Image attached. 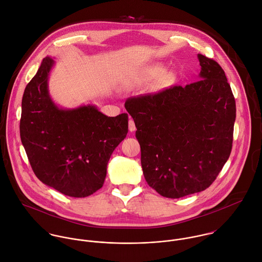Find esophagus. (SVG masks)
<instances>
[{"label":"esophagus","mask_w":262,"mask_h":262,"mask_svg":"<svg viewBox=\"0 0 262 262\" xmlns=\"http://www.w3.org/2000/svg\"><path fill=\"white\" fill-rule=\"evenodd\" d=\"M128 129H129V132H135L136 130V124H135V121L133 119H129V121H128Z\"/></svg>","instance_id":"1"}]
</instances>
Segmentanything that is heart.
<instances>
[{"instance_id":"heart-1","label":"heart","mask_w":262,"mask_h":262,"mask_svg":"<svg viewBox=\"0 0 262 262\" xmlns=\"http://www.w3.org/2000/svg\"><path fill=\"white\" fill-rule=\"evenodd\" d=\"M164 71H165V68L162 65H159V64L151 65V66H148L145 69H143V71L141 73V77L145 80L157 78V77L161 76L164 73Z\"/></svg>"}]
</instances>
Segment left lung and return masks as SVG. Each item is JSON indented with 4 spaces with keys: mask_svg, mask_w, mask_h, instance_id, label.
Wrapping results in <instances>:
<instances>
[{
    "mask_svg": "<svg viewBox=\"0 0 262 262\" xmlns=\"http://www.w3.org/2000/svg\"><path fill=\"white\" fill-rule=\"evenodd\" d=\"M199 80L126 100L148 185L166 198L206 190L228 161L236 101L221 65L198 54Z\"/></svg>",
    "mask_w": 262,
    "mask_h": 262,
    "instance_id": "obj_1",
    "label": "left lung"
}]
</instances>
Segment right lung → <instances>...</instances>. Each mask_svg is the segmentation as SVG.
<instances>
[{
	"instance_id": "1",
	"label": "right lung",
	"mask_w": 262,
	"mask_h": 262,
	"mask_svg": "<svg viewBox=\"0 0 262 262\" xmlns=\"http://www.w3.org/2000/svg\"><path fill=\"white\" fill-rule=\"evenodd\" d=\"M54 64L51 57L43 58L24 90L20 138L41 183L83 198L102 188L110 156L127 135L128 115L108 117L94 105L58 107L48 89Z\"/></svg>"
}]
</instances>
